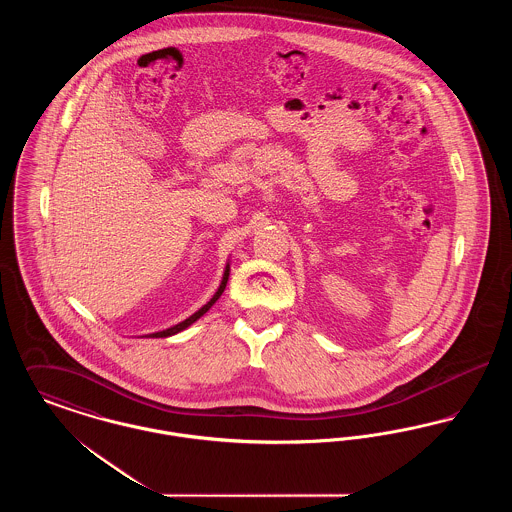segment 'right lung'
I'll use <instances>...</instances> for the list:
<instances>
[{
  "label": "right lung",
  "mask_w": 512,
  "mask_h": 512,
  "mask_svg": "<svg viewBox=\"0 0 512 512\" xmlns=\"http://www.w3.org/2000/svg\"><path fill=\"white\" fill-rule=\"evenodd\" d=\"M228 274H230V265H226V270H224V276H222V282H220L219 290L217 293L213 295V299L207 303V305H203L197 313H194L192 317L186 318V320H182V322H178L176 326H172V328H167V330H163V332H155V334H149V338H169V336H174V334H178V332H182V330H186L190 324H194L197 318L203 317L213 305H215V301L219 299L222 292H224V288H226V282H228Z\"/></svg>",
  "instance_id": "1"
}]
</instances>
